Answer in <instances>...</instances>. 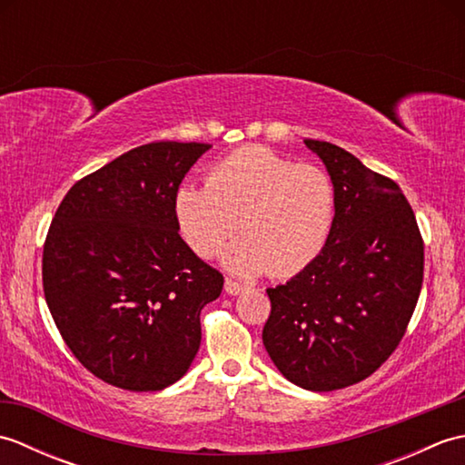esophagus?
Returning a JSON list of instances; mask_svg holds the SVG:
<instances>
[{"mask_svg": "<svg viewBox=\"0 0 465 465\" xmlns=\"http://www.w3.org/2000/svg\"><path fill=\"white\" fill-rule=\"evenodd\" d=\"M243 290H245V285H243V283L235 282V280H230V278L225 280V292L230 293V295H240Z\"/></svg>", "mask_w": 465, "mask_h": 465, "instance_id": "obj_1", "label": "esophagus"}]
</instances>
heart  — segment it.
I'll return each instance as SVG.
<instances>
[{
  "label": "heart",
  "mask_w": 465,
  "mask_h": 465,
  "mask_svg": "<svg viewBox=\"0 0 465 465\" xmlns=\"http://www.w3.org/2000/svg\"><path fill=\"white\" fill-rule=\"evenodd\" d=\"M182 238L202 258L225 253L240 275L300 273L328 245L338 195L320 165L298 163L263 145H248L212 165L207 185L183 183L173 200Z\"/></svg>",
  "instance_id": "1"
}]
</instances>
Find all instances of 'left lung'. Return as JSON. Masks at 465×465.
<instances>
[{
  "instance_id": "1",
  "label": "left lung",
  "mask_w": 465,
  "mask_h": 465,
  "mask_svg": "<svg viewBox=\"0 0 465 465\" xmlns=\"http://www.w3.org/2000/svg\"><path fill=\"white\" fill-rule=\"evenodd\" d=\"M331 175L338 212L322 255L268 288L262 340L285 378L310 391L358 383L398 348L423 282V240L400 185L330 142L305 140Z\"/></svg>"
}]
</instances>
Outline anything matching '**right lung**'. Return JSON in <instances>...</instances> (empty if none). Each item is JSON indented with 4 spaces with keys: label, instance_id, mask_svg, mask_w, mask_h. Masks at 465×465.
<instances>
[{
    "label": "right lung",
    "instance_id": "add662e5",
    "mask_svg": "<svg viewBox=\"0 0 465 465\" xmlns=\"http://www.w3.org/2000/svg\"><path fill=\"white\" fill-rule=\"evenodd\" d=\"M210 147H135L74 183L49 225L47 308L84 368L115 388L163 390L200 350V313L223 275L182 240L173 200Z\"/></svg>",
    "mask_w": 465,
    "mask_h": 465
}]
</instances>
